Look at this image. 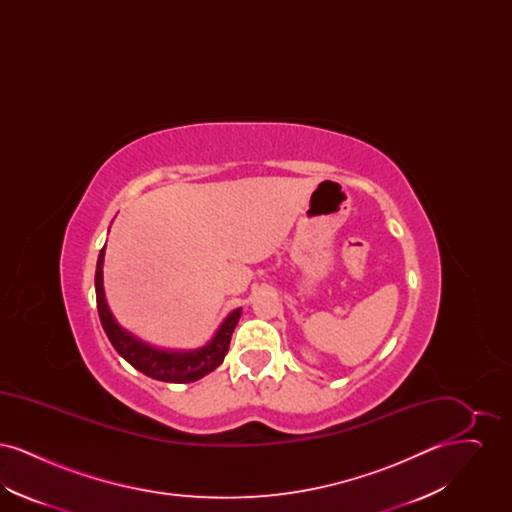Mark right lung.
<instances>
[{
    "mask_svg": "<svg viewBox=\"0 0 512 512\" xmlns=\"http://www.w3.org/2000/svg\"><path fill=\"white\" fill-rule=\"evenodd\" d=\"M103 255H105V245L99 251L98 267H96L99 320L107 338L124 361H128L149 378H155L161 382H172V384L195 382L222 365L224 355L228 353V347H230L232 332L242 317V309L232 311L220 324L215 338L207 345H203L201 349L180 353V351H161V349L149 347L144 341L136 340L132 334L122 330L117 320L111 315L105 301V293H103Z\"/></svg>",
    "mask_w": 512,
    "mask_h": 512,
    "instance_id": "obj_1",
    "label": "right lung"
}]
</instances>
